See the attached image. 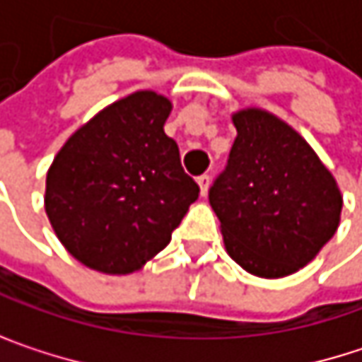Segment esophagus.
<instances>
[{"instance_id":"34e87169","label":"esophagus","mask_w":362,"mask_h":362,"mask_svg":"<svg viewBox=\"0 0 362 362\" xmlns=\"http://www.w3.org/2000/svg\"><path fill=\"white\" fill-rule=\"evenodd\" d=\"M197 182H199L201 194H207V188H209V182H211V178H209L207 174H203V176H199V178H197Z\"/></svg>"}]
</instances>
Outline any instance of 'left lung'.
I'll return each mask as SVG.
<instances>
[{"instance_id":"1","label":"left lung","mask_w":362,"mask_h":362,"mask_svg":"<svg viewBox=\"0 0 362 362\" xmlns=\"http://www.w3.org/2000/svg\"><path fill=\"white\" fill-rule=\"evenodd\" d=\"M237 138L209 186L228 255L264 279L306 266L335 235L341 194L308 142L266 110L233 115Z\"/></svg>"}]
</instances>
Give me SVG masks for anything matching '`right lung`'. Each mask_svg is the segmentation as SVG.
I'll list each match as a JSON object with an SVG mask.
<instances>
[{
  "instance_id": "obj_1",
  "label": "right lung",
  "mask_w": 362,
  "mask_h": 362,
  "mask_svg": "<svg viewBox=\"0 0 362 362\" xmlns=\"http://www.w3.org/2000/svg\"><path fill=\"white\" fill-rule=\"evenodd\" d=\"M172 103L136 92L100 110L56 155L45 211L60 243L81 264L129 274L168 247L199 184L163 132Z\"/></svg>"
}]
</instances>
